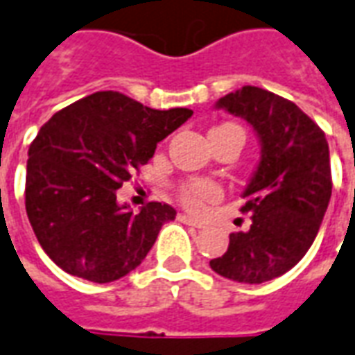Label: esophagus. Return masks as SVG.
<instances>
[{
	"instance_id": "esophagus-1",
	"label": "esophagus",
	"mask_w": 355,
	"mask_h": 355,
	"mask_svg": "<svg viewBox=\"0 0 355 355\" xmlns=\"http://www.w3.org/2000/svg\"><path fill=\"white\" fill-rule=\"evenodd\" d=\"M180 222L187 223V225H193V227H205V223L200 222V220H197V218H193V216H189V214H180Z\"/></svg>"
}]
</instances>
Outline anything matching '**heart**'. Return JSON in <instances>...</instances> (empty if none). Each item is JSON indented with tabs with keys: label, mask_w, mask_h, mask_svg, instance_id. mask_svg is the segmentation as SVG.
<instances>
[{
	"label": "heart",
	"mask_w": 355,
	"mask_h": 355,
	"mask_svg": "<svg viewBox=\"0 0 355 355\" xmlns=\"http://www.w3.org/2000/svg\"><path fill=\"white\" fill-rule=\"evenodd\" d=\"M218 195H220V189L214 183L205 182V180L187 183L182 189L183 205L189 206V208H200L205 202L214 200Z\"/></svg>",
	"instance_id": "heart-1"
}]
</instances>
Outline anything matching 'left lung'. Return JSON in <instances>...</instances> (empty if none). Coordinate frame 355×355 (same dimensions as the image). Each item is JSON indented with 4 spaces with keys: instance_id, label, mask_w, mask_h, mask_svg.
I'll list each match as a JSON object with an SVG mask.
<instances>
[{
    "instance_id": "obj_1",
    "label": "left lung",
    "mask_w": 355,
    "mask_h": 355,
    "mask_svg": "<svg viewBox=\"0 0 355 355\" xmlns=\"http://www.w3.org/2000/svg\"><path fill=\"white\" fill-rule=\"evenodd\" d=\"M216 109L252 125L260 160L241 208L252 214V225L231 233L227 250L210 268L231 281L260 285L293 270L318 235L333 189L329 143L293 101L262 87L243 85L218 99Z\"/></svg>"
}]
</instances>
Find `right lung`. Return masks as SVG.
Instances as JSON below:
<instances>
[{
	"label": "right lung",
	"mask_w": 355,
	"mask_h": 355,
	"mask_svg": "<svg viewBox=\"0 0 355 355\" xmlns=\"http://www.w3.org/2000/svg\"><path fill=\"white\" fill-rule=\"evenodd\" d=\"M191 114L97 92L42 125L28 149L26 214L45 254L62 271L110 283L145 260L175 210L149 202L135 214L118 205L116 191Z\"/></svg>",
	"instance_id": "1"
}]
</instances>
